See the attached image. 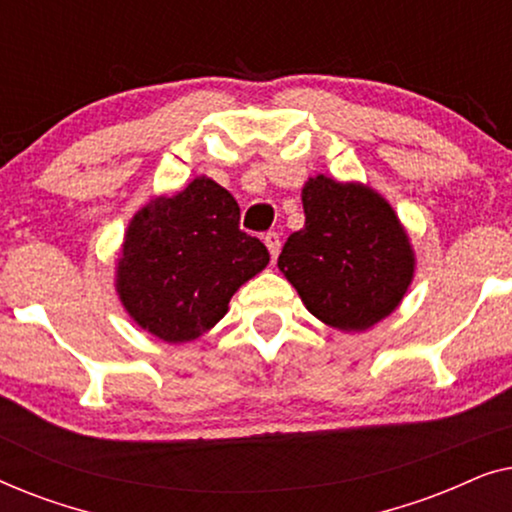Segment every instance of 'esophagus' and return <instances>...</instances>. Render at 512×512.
Segmentation results:
<instances>
[{
    "instance_id": "34e87169",
    "label": "esophagus",
    "mask_w": 512,
    "mask_h": 512,
    "mask_svg": "<svg viewBox=\"0 0 512 512\" xmlns=\"http://www.w3.org/2000/svg\"><path fill=\"white\" fill-rule=\"evenodd\" d=\"M265 247H268L272 261H277L279 247H282V240H279V233H275V230H270V233L265 235Z\"/></svg>"
}]
</instances>
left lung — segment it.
Here are the masks:
<instances>
[{
    "instance_id": "left-lung-1",
    "label": "left lung",
    "mask_w": 512,
    "mask_h": 512,
    "mask_svg": "<svg viewBox=\"0 0 512 512\" xmlns=\"http://www.w3.org/2000/svg\"><path fill=\"white\" fill-rule=\"evenodd\" d=\"M303 209L305 226L289 235L277 265L307 310L340 331H366L394 312L415 254L389 202L319 174L303 186Z\"/></svg>"
}]
</instances>
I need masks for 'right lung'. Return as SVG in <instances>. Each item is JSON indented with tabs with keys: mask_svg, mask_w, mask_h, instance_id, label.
Masks as SVG:
<instances>
[{
	"mask_svg": "<svg viewBox=\"0 0 512 512\" xmlns=\"http://www.w3.org/2000/svg\"><path fill=\"white\" fill-rule=\"evenodd\" d=\"M268 263L265 244L240 230L233 195L198 177L132 216L116 291L144 331L177 345L200 338L223 319L233 293Z\"/></svg>",
	"mask_w": 512,
	"mask_h": 512,
	"instance_id": "obj_1",
	"label": "right lung"
}]
</instances>
